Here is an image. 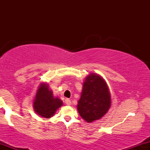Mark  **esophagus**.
Instances as JSON below:
<instances>
[{"mask_svg": "<svg viewBox=\"0 0 150 150\" xmlns=\"http://www.w3.org/2000/svg\"><path fill=\"white\" fill-rule=\"evenodd\" d=\"M65 103L67 105H70L71 104V100L69 99H65Z\"/></svg>", "mask_w": 150, "mask_h": 150, "instance_id": "1", "label": "esophagus"}]
</instances>
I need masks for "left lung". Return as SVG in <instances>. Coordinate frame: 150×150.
Returning <instances> with one entry per match:
<instances>
[{"label":"left lung","instance_id":"obj_1","mask_svg":"<svg viewBox=\"0 0 150 150\" xmlns=\"http://www.w3.org/2000/svg\"><path fill=\"white\" fill-rule=\"evenodd\" d=\"M110 105L111 97L105 81L99 75L90 74L85 80L77 106L80 115L88 122H91L103 117Z\"/></svg>","mask_w":150,"mask_h":150}]
</instances>
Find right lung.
<instances>
[{
	"label": "right lung",
	"mask_w": 150,
	"mask_h": 150,
	"mask_svg": "<svg viewBox=\"0 0 150 150\" xmlns=\"http://www.w3.org/2000/svg\"><path fill=\"white\" fill-rule=\"evenodd\" d=\"M62 104L59 98L54 97L52 91L48 89L47 85L40 84L33 102L35 111L39 115L46 118L52 117Z\"/></svg>",
	"instance_id": "add662e5"
}]
</instances>
